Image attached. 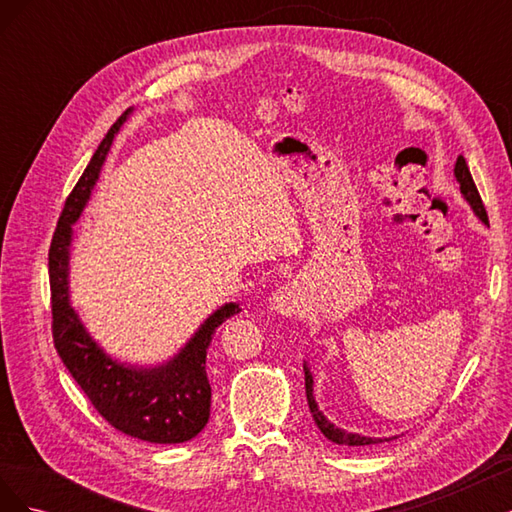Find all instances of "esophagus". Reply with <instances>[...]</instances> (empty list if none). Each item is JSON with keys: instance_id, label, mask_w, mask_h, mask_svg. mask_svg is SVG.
Returning <instances> with one entry per match:
<instances>
[{"instance_id": "obj_1", "label": "esophagus", "mask_w": 512, "mask_h": 512, "mask_svg": "<svg viewBox=\"0 0 512 512\" xmlns=\"http://www.w3.org/2000/svg\"><path fill=\"white\" fill-rule=\"evenodd\" d=\"M271 305H273V309H275L277 314H282V316H297V314H301L303 297H301L299 288H294V286L288 284V286H282L280 290H277V292L273 294Z\"/></svg>"}]
</instances>
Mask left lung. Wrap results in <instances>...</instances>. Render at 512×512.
Listing matches in <instances>:
<instances>
[{"label": "left lung", "instance_id": "left-lung-1", "mask_svg": "<svg viewBox=\"0 0 512 512\" xmlns=\"http://www.w3.org/2000/svg\"><path fill=\"white\" fill-rule=\"evenodd\" d=\"M455 179L459 183V190H461V196L466 198V203L472 207L476 218L483 222V224H489L487 220V211H485V205L483 200H480V194L476 190L474 185V179L470 175V168L466 164V160H463V156L457 158V164H455ZM303 371H305V395H307V406H309V412H312L314 416V423L318 425V429L322 431V436L335 442V444H344V446H367V444H378V442H389L397 436H391V438H369V436H361V433H354V431H346V429H339L337 425H333L327 416H324L316 404V397H314V376H312V369H309V365L303 361Z\"/></svg>", "mask_w": 512, "mask_h": 512}]
</instances>
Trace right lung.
I'll return each mask as SVG.
<instances>
[{"mask_svg": "<svg viewBox=\"0 0 512 512\" xmlns=\"http://www.w3.org/2000/svg\"><path fill=\"white\" fill-rule=\"evenodd\" d=\"M130 113L132 108L108 130L79 183L74 185L57 222L49 250L53 342L72 378L115 429L151 444H179L196 438L209 421L211 384L207 378V348L215 329L226 318L241 312L239 303H224L215 309L175 356L151 367L113 359L89 335L70 303L72 226L83 215L108 151Z\"/></svg>", "mask_w": 512, "mask_h": 512, "instance_id": "add662e5", "label": "right lung"}]
</instances>
